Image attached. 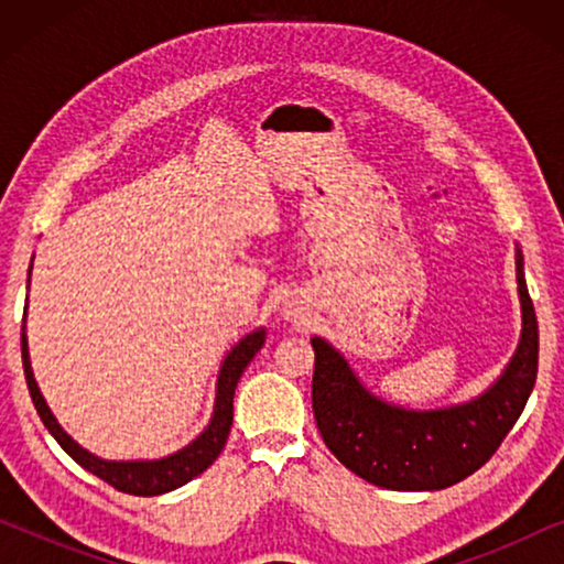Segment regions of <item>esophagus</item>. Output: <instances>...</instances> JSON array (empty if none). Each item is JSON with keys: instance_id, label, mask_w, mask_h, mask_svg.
<instances>
[{"instance_id": "34e87169", "label": "esophagus", "mask_w": 564, "mask_h": 564, "mask_svg": "<svg viewBox=\"0 0 564 564\" xmlns=\"http://www.w3.org/2000/svg\"><path fill=\"white\" fill-rule=\"evenodd\" d=\"M282 313H284V318L292 321V318H297V315H300V307L290 303V305H284V307H282Z\"/></svg>"}]
</instances>
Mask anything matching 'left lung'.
I'll return each mask as SVG.
<instances>
[{
  "label": "left lung",
  "mask_w": 564,
  "mask_h": 564,
  "mask_svg": "<svg viewBox=\"0 0 564 564\" xmlns=\"http://www.w3.org/2000/svg\"><path fill=\"white\" fill-rule=\"evenodd\" d=\"M521 338L503 375L467 403L413 411L375 398L326 338L313 336V415L323 442L361 480L388 490H442L488 462L534 390L539 326L516 249Z\"/></svg>",
  "instance_id": "1"
}]
</instances>
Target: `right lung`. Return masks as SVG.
Returning <instances> with one entry per match:
<instances>
[{"label": "right lung", "instance_id": "1", "mask_svg": "<svg viewBox=\"0 0 564 564\" xmlns=\"http://www.w3.org/2000/svg\"><path fill=\"white\" fill-rule=\"evenodd\" d=\"M33 269V264H30ZM30 282V280H28ZM28 313V305H25ZM22 323H25V315H22ZM267 330L257 328L253 334L243 336L234 349L228 351V357L223 359L220 375H218V388H215V405H213V419L207 423V429L199 434L195 442L184 446V449L169 454V457L161 459H135V462H115V459H102L95 457V454L84 449L74 442L72 436L66 434L64 429L58 426L56 415L51 413V408L45 405V398L41 395V388H37L33 367H30V354H28V336L25 326H22V367H25V380L30 398H33L35 411L45 423V429L51 431V436L64 446V452L74 462H79L84 469H89L91 475H97L99 480L112 485L115 490L130 492V496H161V492L182 488L184 482H189L192 477L205 473L207 467L218 459L223 446L228 442L230 423H234V395L236 384L241 380L243 369L249 367V361L257 357V351L264 346Z\"/></svg>", "mask_w": 564, "mask_h": 564}]
</instances>
